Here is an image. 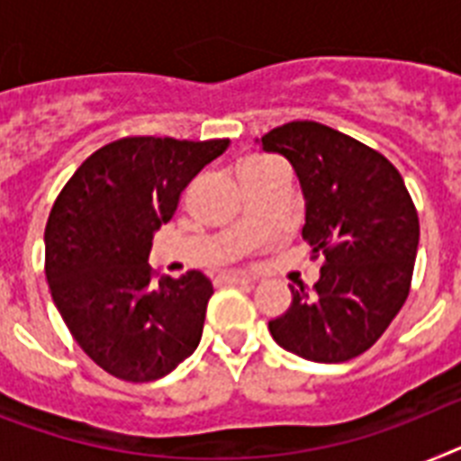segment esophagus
Instances as JSON below:
<instances>
[{
    "label": "esophagus",
    "mask_w": 461,
    "mask_h": 461,
    "mask_svg": "<svg viewBox=\"0 0 461 461\" xmlns=\"http://www.w3.org/2000/svg\"><path fill=\"white\" fill-rule=\"evenodd\" d=\"M216 280L223 285H249L252 283V280H249L247 276H242V273H223V276H219Z\"/></svg>",
    "instance_id": "34e87169"
}]
</instances>
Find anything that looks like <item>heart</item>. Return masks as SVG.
<instances>
[{"label":"heart","instance_id":"obj_1","mask_svg":"<svg viewBox=\"0 0 461 461\" xmlns=\"http://www.w3.org/2000/svg\"><path fill=\"white\" fill-rule=\"evenodd\" d=\"M254 165H261V162H252V165H245V167H254Z\"/></svg>","mask_w":461,"mask_h":461}]
</instances>
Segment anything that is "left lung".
<instances>
[{
    "label": "left lung",
    "instance_id": "1",
    "mask_svg": "<svg viewBox=\"0 0 461 461\" xmlns=\"http://www.w3.org/2000/svg\"><path fill=\"white\" fill-rule=\"evenodd\" d=\"M257 143L292 165L303 240L325 257L313 290H292V306L268 330L299 358L346 363L382 337L408 299L420 245L412 197L384 155L318 122H290Z\"/></svg>",
    "mask_w": 461,
    "mask_h": 461
}]
</instances>
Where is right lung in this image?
Returning <instances> with one entry per match:
<instances>
[{"mask_svg": "<svg viewBox=\"0 0 461 461\" xmlns=\"http://www.w3.org/2000/svg\"><path fill=\"white\" fill-rule=\"evenodd\" d=\"M226 148L228 139L115 140L86 158L53 203L49 290L75 341L110 375L153 382L203 339L209 277L188 271L153 285L148 254L181 190Z\"/></svg>", "mask_w": 461, "mask_h": 461, "instance_id": "obj_1", "label": "right lung"}]
</instances>
